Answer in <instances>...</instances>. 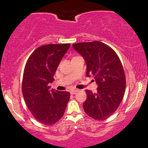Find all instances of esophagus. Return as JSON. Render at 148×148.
Masks as SVG:
<instances>
[{
    "label": "esophagus",
    "instance_id": "1",
    "mask_svg": "<svg viewBox=\"0 0 148 148\" xmlns=\"http://www.w3.org/2000/svg\"><path fill=\"white\" fill-rule=\"evenodd\" d=\"M78 90H77V89H75V90H71L70 92H71V94H72V95H74V94L77 93V92H78Z\"/></svg>",
    "mask_w": 148,
    "mask_h": 148
}]
</instances>
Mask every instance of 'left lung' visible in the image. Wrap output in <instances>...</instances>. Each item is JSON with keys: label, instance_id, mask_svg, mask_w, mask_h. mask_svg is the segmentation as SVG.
I'll return each instance as SVG.
<instances>
[{"label": "left lung", "instance_id": "8db88e82", "mask_svg": "<svg viewBox=\"0 0 148 148\" xmlns=\"http://www.w3.org/2000/svg\"><path fill=\"white\" fill-rule=\"evenodd\" d=\"M72 46L85 60L86 76H93L98 86L96 92L86 90L84 110L95 120L108 119L117 110L126 88L124 71L119 57L112 48L100 41L74 43Z\"/></svg>", "mask_w": 148, "mask_h": 148}]
</instances>
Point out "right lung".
Masks as SVG:
<instances>
[{
    "label": "right lung",
    "instance_id": "add662e5",
    "mask_svg": "<svg viewBox=\"0 0 148 148\" xmlns=\"http://www.w3.org/2000/svg\"><path fill=\"white\" fill-rule=\"evenodd\" d=\"M70 44H48L38 47L26 63L22 79V95L34 117L52 125L62 117L70 93L50 90L58 66Z\"/></svg>",
    "mask_w": 148,
    "mask_h": 148
}]
</instances>
